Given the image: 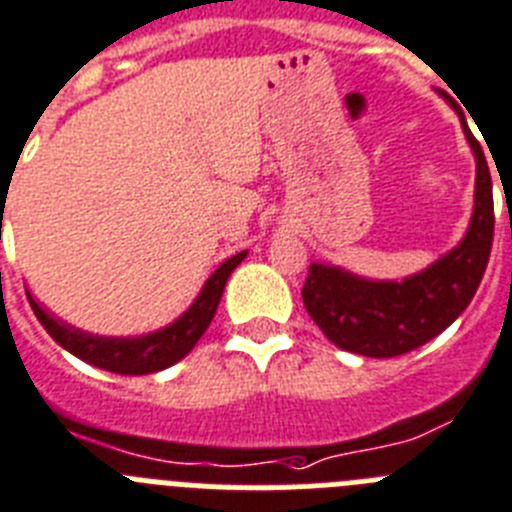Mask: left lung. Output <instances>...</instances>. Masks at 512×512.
<instances>
[{
    "instance_id": "left-lung-1",
    "label": "left lung",
    "mask_w": 512,
    "mask_h": 512,
    "mask_svg": "<svg viewBox=\"0 0 512 512\" xmlns=\"http://www.w3.org/2000/svg\"><path fill=\"white\" fill-rule=\"evenodd\" d=\"M443 100L461 118L477 162L474 211L466 234L433 265L402 281H373L340 265L311 262L301 291L304 306L337 348L368 358L410 353L456 322L482 283L495 234L490 167L459 105L448 95H443Z\"/></svg>"
}]
</instances>
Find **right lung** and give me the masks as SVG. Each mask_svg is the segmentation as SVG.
<instances>
[{"label": "right lung", "instance_id": "1", "mask_svg": "<svg viewBox=\"0 0 512 512\" xmlns=\"http://www.w3.org/2000/svg\"><path fill=\"white\" fill-rule=\"evenodd\" d=\"M244 257H247V250L221 262L219 268L211 273V278L203 283L201 293L195 296L193 304L182 311L175 322H170L162 330L136 337H105L79 330L74 324L51 314L28 288L25 291H28V301L33 306L35 317L46 327L48 335L59 342L61 348L69 350L71 355H77L79 361L102 368V371L121 373V376H146V373L170 368L172 363L182 361L195 348V342L201 340L213 314L219 309L221 293H224L229 275L234 273V268Z\"/></svg>", "mask_w": 512, "mask_h": 512}]
</instances>
